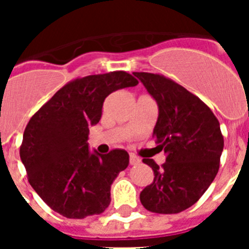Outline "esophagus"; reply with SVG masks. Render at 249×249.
I'll use <instances>...</instances> for the list:
<instances>
[{
  "label": "esophagus",
  "instance_id": "34e87169",
  "mask_svg": "<svg viewBox=\"0 0 249 249\" xmlns=\"http://www.w3.org/2000/svg\"><path fill=\"white\" fill-rule=\"evenodd\" d=\"M140 162L141 160L137 157V156H133V155L129 156V164H131V166H136V164H138Z\"/></svg>",
  "mask_w": 249,
  "mask_h": 249
}]
</instances>
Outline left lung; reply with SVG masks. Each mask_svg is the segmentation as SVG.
I'll list each match as a JSON object with an SVG mask.
<instances>
[{"mask_svg": "<svg viewBox=\"0 0 249 249\" xmlns=\"http://www.w3.org/2000/svg\"><path fill=\"white\" fill-rule=\"evenodd\" d=\"M158 105L153 137L166 153L158 166L143 158L155 179L140 195L153 213L173 214L190 208L202 197L219 169L224 141L219 122L197 96L158 73L133 72Z\"/></svg>", "mask_w": 249, "mask_h": 249, "instance_id": "8db88e82", "label": "left lung"}]
</instances>
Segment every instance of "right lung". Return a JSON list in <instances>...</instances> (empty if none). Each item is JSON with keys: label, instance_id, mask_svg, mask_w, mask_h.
<instances>
[{"label": "right lung", "instance_id": "add662e5", "mask_svg": "<svg viewBox=\"0 0 249 249\" xmlns=\"http://www.w3.org/2000/svg\"><path fill=\"white\" fill-rule=\"evenodd\" d=\"M137 85L124 71L76 78L31 117L19 157L32 188L54 212L82 219L109 206L111 184L127 168L129 156L120 148L91 153L89 127L100 122L108 94Z\"/></svg>", "mask_w": 249, "mask_h": 249}]
</instances>
